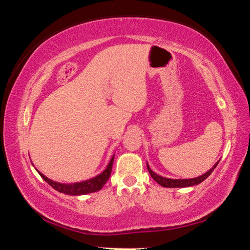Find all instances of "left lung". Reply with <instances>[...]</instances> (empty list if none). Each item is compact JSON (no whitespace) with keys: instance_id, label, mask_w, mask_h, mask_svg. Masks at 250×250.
Instances as JSON below:
<instances>
[{"instance_id":"left-lung-1","label":"left lung","mask_w":250,"mask_h":250,"mask_svg":"<svg viewBox=\"0 0 250 250\" xmlns=\"http://www.w3.org/2000/svg\"><path fill=\"white\" fill-rule=\"evenodd\" d=\"M217 164L218 162L215 164V166L211 167L208 172H206L205 174L195 177V179H188V180H172V179H167V177L160 176L158 174H155V173L149 167V166H147V170H149V173L152 176V179L158 182L160 185H162L163 188H188V186H193V185H197L202 183L203 181L210 175V173L214 171V168L217 167Z\"/></svg>"}]
</instances>
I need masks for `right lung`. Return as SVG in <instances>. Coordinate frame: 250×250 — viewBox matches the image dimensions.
<instances>
[{
	"instance_id": "1",
	"label": "right lung",
	"mask_w": 250,
	"mask_h": 250,
	"mask_svg": "<svg viewBox=\"0 0 250 250\" xmlns=\"http://www.w3.org/2000/svg\"><path fill=\"white\" fill-rule=\"evenodd\" d=\"M113 159H115V155L112 156V159L110 160L107 168H105V170L101 173V174L94 177V179H91V180L78 182V183H73V184L57 183V182H54L52 180L47 179V177L42 174L41 172H39V173H40V175L43 177V180L47 182V183L52 186L53 188L56 189V191L64 193V194H68V195H83V194L97 192L104 188L105 182L109 180L110 174H111Z\"/></svg>"
}]
</instances>
